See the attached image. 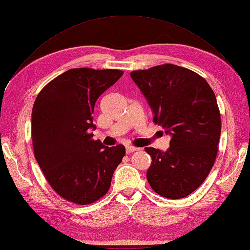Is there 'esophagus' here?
<instances>
[{"label":"esophagus","mask_w":250,"mask_h":250,"mask_svg":"<svg viewBox=\"0 0 250 250\" xmlns=\"http://www.w3.org/2000/svg\"><path fill=\"white\" fill-rule=\"evenodd\" d=\"M140 150V148H137V147H134V146H126L125 147V152L127 154L132 153V152H135V151H138Z\"/></svg>","instance_id":"1"}]
</instances>
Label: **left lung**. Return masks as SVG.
<instances>
[{"label": "left lung", "instance_id": "left-lung-1", "mask_svg": "<svg viewBox=\"0 0 250 250\" xmlns=\"http://www.w3.org/2000/svg\"><path fill=\"white\" fill-rule=\"evenodd\" d=\"M131 78L153 122L171 138L167 151L145 148L152 158L148 183L162 197H186L208 176L218 153L221 115L214 93L199 74L173 64L136 70Z\"/></svg>", "mask_w": 250, "mask_h": 250}]
</instances>
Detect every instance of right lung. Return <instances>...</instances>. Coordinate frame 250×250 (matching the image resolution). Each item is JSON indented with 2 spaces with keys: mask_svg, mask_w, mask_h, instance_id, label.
Instances as JSON below:
<instances>
[{
  "mask_svg": "<svg viewBox=\"0 0 250 250\" xmlns=\"http://www.w3.org/2000/svg\"><path fill=\"white\" fill-rule=\"evenodd\" d=\"M124 71L72 68L51 81L38 95L31 113V138L41 169L57 194L90 204L107 193L124 145L105 147L92 139L97 99Z\"/></svg>",
  "mask_w": 250,
  "mask_h": 250,
  "instance_id": "1",
  "label": "right lung"
}]
</instances>
